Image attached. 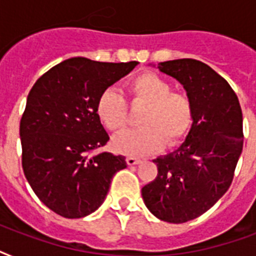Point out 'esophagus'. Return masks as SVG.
Returning a JSON list of instances; mask_svg holds the SVG:
<instances>
[{
    "instance_id": "esophagus-1",
    "label": "esophagus",
    "mask_w": 256,
    "mask_h": 256,
    "mask_svg": "<svg viewBox=\"0 0 256 256\" xmlns=\"http://www.w3.org/2000/svg\"><path fill=\"white\" fill-rule=\"evenodd\" d=\"M126 162H128V166H134V164H140V158H134V156H128V158H126Z\"/></svg>"
}]
</instances>
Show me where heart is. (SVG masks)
<instances>
[{"label":"heart","instance_id":"obj_1","mask_svg":"<svg viewBox=\"0 0 256 256\" xmlns=\"http://www.w3.org/2000/svg\"><path fill=\"white\" fill-rule=\"evenodd\" d=\"M132 104H144L140 114L142 128H132L116 136L112 148L120 154L142 156L156 152L162 146H175L188 134L194 110L190 98L179 92H171L168 80L152 72L140 73L126 84ZM98 120L108 132H122L128 124V104L118 90L106 88L96 104Z\"/></svg>","mask_w":256,"mask_h":256}]
</instances>
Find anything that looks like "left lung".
Segmentation results:
<instances>
[{"label": "left lung", "mask_w": 256, "mask_h": 256, "mask_svg": "<svg viewBox=\"0 0 256 256\" xmlns=\"http://www.w3.org/2000/svg\"><path fill=\"white\" fill-rule=\"evenodd\" d=\"M179 81L194 110L186 140L158 156L156 178L142 187L150 212L168 223L198 218L228 190L243 148V116L238 96L208 65L183 58L158 64Z\"/></svg>", "instance_id": "obj_1"}]
</instances>
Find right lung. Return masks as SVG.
Instances as JSON below:
<instances>
[{
  "instance_id": "add662e5",
  "label": "right lung",
  "mask_w": 256,
  "mask_h": 256,
  "mask_svg": "<svg viewBox=\"0 0 256 256\" xmlns=\"http://www.w3.org/2000/svg\"><path fill=\"white\" fill-rule=\"evenodd\" d=\"M136 61L110 64L74 57L37 80L20 124L22 168L40 200L65 218H84L104 203L124 156L94 150L108 134L96 114L104 90Z\"/></svg>"
}]
</instances>
